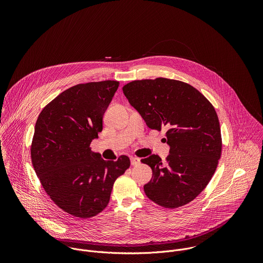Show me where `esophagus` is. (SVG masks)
<instances>
[{
    "instance_id": "esophagus-1",
    "label": "esophagus",
    "mask_w": 263,
    "mask_h": 263,
    "mask_svg": "<svg viewBox=\"0 0 263 263\" xmlns=\"http://www.w3.org/2000/svg\"><path fill=\"white\" fill-rule=\"evenodd\" d=\"M130 160H131V164H132L133 166H136V165H138V164L140 163V159H139V158H136V157H131Z\"/></svg>"
}]
</instances>
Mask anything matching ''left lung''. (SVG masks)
<instances>
[{
	"mask_svg": "<svg viewBox=\"0 0 263 263\" xmlns=\"http://www.w3.org/2000/svg\"><path fill=\"white\" fill-rule=\"evenodd\" d=\"M123 91L148 128L167 130L166 162L158 155L141 159L153 172L143 186L146 197L171 209L192 202L211 180L220 158L214 107L192 85L166 78L132 81Z\"/></svg>",
	"mask_w": 263,
	"mask_h": 263,
	"instance_id": "left-lung-1",
	"label": "left lung"
}]
</instances>
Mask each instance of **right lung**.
I'll return each mask as SVG.
<instances>
[{"instance_id":"right-lung-1","label":"right lung","mask_w":263,"mask_h":263,"mask_svg":"<svg viewBox=\"0 0 263 263\" xmlns=\"http://www.w3.org/2000/svg\"><path fill=\"white\" fill-rule=\"evenodd\" d=\"M119 85L110 80L74 85L49 103L35 124L34 171L52 201L73 216L103 211L115 181L130 166L126 155L107 161L89 146L103 130V116Z\"/></svg>"}]
</instances>
